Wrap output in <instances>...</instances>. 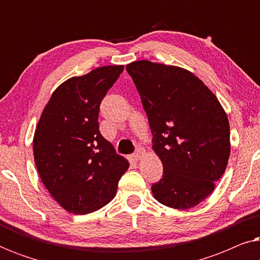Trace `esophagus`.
Returning <instances> with one entry per match:
<instances>
[{"mask_svg":"<svg viewBox=\"0 0 260 260\" xmlns=\"http://www.w3.org/2000/svg\"><path fill=\"white\" fill-rule=\"evenodd\" d=\"M143 154H144L143 150H141L140 149V150H138L136 154H134L133 156H131V157H133L134 161H138V159H141L142 157H143Z\"/></svg>","mask_w":260,"mask_h":260,"instance_id":"esophagus-1","label":"esophagus"}]
</instances>
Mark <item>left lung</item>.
Returning a JSON list of instances; mask_svg holds the SVG:
<instances>
[{"instance_id":"left-lung-1","label":"left lung","mask_w":260,"mask_h":260,"mask_svg":"<svg viewBox=\"0 0 260 260\" xmlns=\"http://www.w3.org/2000/svg\"><path fill=\"white\" fill-rule=\"evenodd\" d=\"M152 133L163 176L154 198L175 209L200 204L225 173L230 123L215 94L190 71L138 60L126 65Z\"/></svg>"}]
</instances>
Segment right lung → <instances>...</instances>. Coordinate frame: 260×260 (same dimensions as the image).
<instances>
[{"label": "right lung", "instance_id": "right-lung-1", "mask_svg": "<svg viewBox=\"0 0 260 260\" xmlns=\"http://www.w3.org/2000/svg\"><path fill=\"white\" fill-rule=\"evenodd\" d=\"M123 65L97 67L53 92L33 138L34 162L49 194L67 212L87 214L115 198L129 162L101 135L99 105Z\"/></svg>", "mask_w": 260, "mask_h": 260}]
</instances>
